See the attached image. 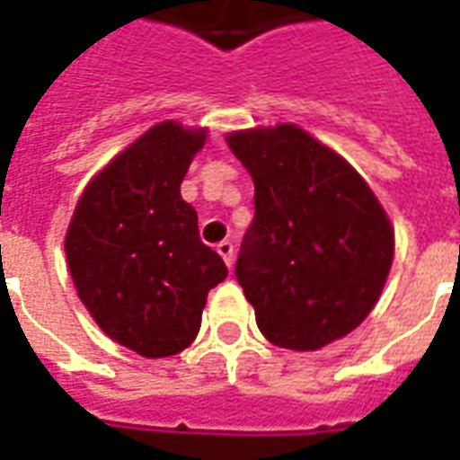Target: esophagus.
Here are the masks:
<instances>
[{"instance_id":"obj_1","label":"esophagus","mask_w":460,"mask_h":460,"mask_svg":"<svg viewBox=\"0 0 460 460\" xmlns=\"http://www.w3.org/2000/svg\"><path fill=\"white\" fill-rule=\"evenodd\" d=\"M217 252H219V256L224 259L226 266L234 263V243H231V241H221V243H217Z\"/></svg>"}]
</instances>
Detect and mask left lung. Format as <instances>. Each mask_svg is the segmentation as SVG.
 Here are the masks:
<instances>
[{
  "label": "left lung",
  "instance_id": "1",
  "mask_svg": "<svg viewBox=\"0 0 460 460\" xmlns=\"http://www.w3.org/2000/svg\"><path fill=\"white\" fill-rule=\"evenodd\" d=\"M253 179L236 279L261 333L319 351L371 314L394 263V226L364 176L296 124L231 131Z\"/></svg>",
  "mask_w": 460,
  "mask_h": 460
}]
</instances>
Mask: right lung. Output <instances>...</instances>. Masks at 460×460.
I'll list each match as a JSON object with an SVG mask.
<instances>
[{"instance_id":"obj_1","label":"right lung","mask_w":460,"mask_h":460,"mask_svg":"<svg viewBox=\"0 0 460 460\" xmlns=\"http://www.w3.org/2000/svg\"><path fill=\"white\" fill-rule=\"evenodd\" d=\"M207 129L159 121L119 152L76 201L64 252L74 288L111 341L144 358L197 339L208 291L226 279L181 199Z\"/></svg>"}]
</instances>
